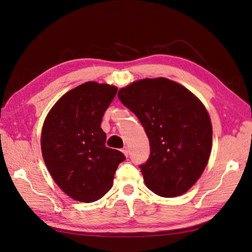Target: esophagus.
Listing matches in <instances>:
<instances>
[{
	"mask_svg": "<svg viewBox=\"0 0 252 252\" xmlns=\"http://www.w3.org/2000/svg\"><path fill=\"white\" fill-rule=\"evenodd\" d=\"M122 151H123V153H124V155H125L126 157H128V156H129V151H128V149H127L126 147H125L124 149H123V150H122Z\"/></svg>",
	"mask_w": 252,
	"mask_h": 252,
	"instance_id": "1",
	"label": "esophagus"
}]
</instances>
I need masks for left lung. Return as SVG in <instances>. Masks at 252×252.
Wrapping results in <instances>:
<instances>
[{
    "instance_id": "1",
    "label": "left lung",
    "mask_w": 252,
    "mask_h": 252,
    "mask_svg": "<svg viewBox=\"0 0 252 252\" xmlns=\"http://www.w3.org/2000/svg\"><path fill=\"white\" fill-rule=\"evenodd\" d=\"M117 96L138 117L150 142V156L139 165L147 187L165 198L186 192L211 153L212 125L203 104L166 78L135 81Z\"/></svg>"
}]
</instances>
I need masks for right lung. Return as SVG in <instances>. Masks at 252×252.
Returning <instances> with one entry per match:
<instances>
[{"instance_id":"1","label":"right lung","mask_w":252,"mask_h":252,"mask_svg":"<svg viewBox=\"0 0 252 252\" xmlns=\"http://www.w3.org/2000/svg\"><path fill=\"white\" fill-rule=\"evenodd\" d=\"M117 92L114 86L88 81L56 102L41 135L45 165L60 188L81 202H94L110 190L125 156L105 146L101 122Z\"/></svg>"}]
</instances>
